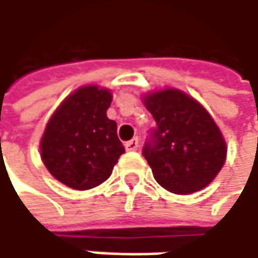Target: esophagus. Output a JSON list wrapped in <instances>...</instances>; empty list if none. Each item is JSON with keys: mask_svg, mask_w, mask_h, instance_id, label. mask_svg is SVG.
<instances>
[{"mask_svg": "<svg viewBox=\"0 0 258 258\" xmlns=\"http://www.w3.org/2000/svg\"><path fill=\"white\" fill-rule=\"evenodd\" d=\"M139 139L137 137H134V139H131V140H128L127 143H125V149L127 151H137L139 149Z\"/></svg>", "mask_w": 258, "mask_h": 258, "instance_id": "1", "label": "esophagus"}]
</instances>
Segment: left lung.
Wrapping results in <instances>:
<instances>
[{"label":"left lung","mask_w":258,"mask_h":258,"mask_svg":"<svg viewBox=\"0 0 258 258\" xmlns=\"http://www.w3.org/2000/svg\"><path fill=\"white\" fill-rule=\"evenodd\" d=\"M155 127L142 149L155 180L170 192L191 194L218 175L226 161V142L211 115L178 89L145 97Z\"/></svg>","instance_id":"obj_1"}]
</instances>
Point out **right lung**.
<instances>
[{
    "label": "right lung",
    "instance_id": "obj_1",
    "mask_svg": "<svg viewBox=\"0 0 258 258\" xmlns=\"http://www.w3.org/2000/svg\"><path fill=\"white\" fill-rule=\"evenodd\" d=\"M110 103L107 89L83 86L66 98L47 122L41 160L64 185L89 189L103 183L125 152L116 122L106 115Z\"/></svg>",
    "mask_w": 258,
    "mask_h": 258
}]
</instances>
